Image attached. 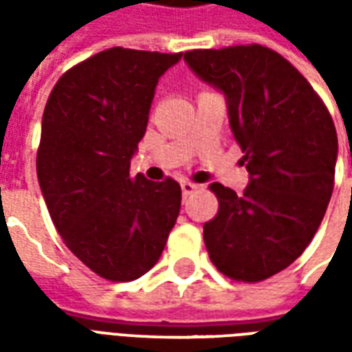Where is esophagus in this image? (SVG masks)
Here are the masks:
<instances>
[{"label":"esophagus","instance_id":"esophagus-1","mask_svg":"<svg viewBox=\"0 0 352 352\" xmlns=\"http://www.w3.org/2000/svg\"><path fill=\"white\" fill-rule=\"evenodd\" d=\"M181 190H183V198H186V196H190L192 192L198 190V184L190 183V181H183L181 183Z\"/></svg>","mask_w":352,"mask_h":352}]
</instances>
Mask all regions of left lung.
I'll return each mask as SVG.
<instances>
[{
    "label": "left lung",
    "mask_w": 352,
    "mask_h": 352,
    "mask_svg": "<svg viewBox=\"0 0 352 352\" xmlns=\"http://www.w3.org/2000/svg\"><path fill=\"white\" fill-rule=\"evenodd\" d=\"M199 79L226 96L243 151V194L213 183L219 213L204 224L209 258L226 277L258 283L311 243L332 198L338 133L307 79L262 45L184 52Z\"/></svg>",
    "instance_id": "left-lung-1"
}]
</instances>
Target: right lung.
I'll use <instances>...</instances> for the list:
<instances>
[{"label": "right lung", "instance_id": "1", "mask_svg": "<svg viewBox=\"0 0 352 352\" xmlns=\"http://www.w3.org/2000/svg\"><path fill=\"white\" fill-rule=\"evenodd\" d=\"M183 56L113 47L73 65L45 105L37 179L67 249L100 277L139 279L166 247L181 186L138 173L130 160L154 90Z\"/></svg>", "mask_w": 352, "mask_h": 352}]
</instances>
